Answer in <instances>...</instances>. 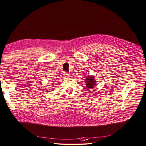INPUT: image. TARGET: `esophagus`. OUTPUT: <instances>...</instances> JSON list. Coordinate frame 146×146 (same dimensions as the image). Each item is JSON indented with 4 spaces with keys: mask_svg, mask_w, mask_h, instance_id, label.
I'll list each match as a JSON object with an SVG mask.
<instances>
[{
    "mask_svg": "<svg viewBox=\"0 0 146 146\" xmlns=\"http://www.w3.org/2000/svg\"><path fill=\"white\" fill-rule=\"evenodd\" d=\"M64 77L66 78H69V75H68V73H65L64 74Z\"/></svg>",
    "mask_w": 146,
    "mask_h": 146,
    "instance_id": "obj_1",
    "label": "esophagus"
}]
</instances>
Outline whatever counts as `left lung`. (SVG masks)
<instances>
[{
    "instance_id": "8db88e82",
    "label": "left lung",
    "mask_w": 146,
    "mask_h": 146,
    "mask_svg": "<svg viewBox=\"0 0 146 146\" xmlns=\"http://www.w3.org/2000/svg\"><path fill=\"white\" fill-rule=\"evenodd\" d=\"M85 85L87 86V88L88 89H93L95 87V86L97 84L96 79L94 76L88 75V76L85 79Z\"/></svg>"
}]
</instances>
